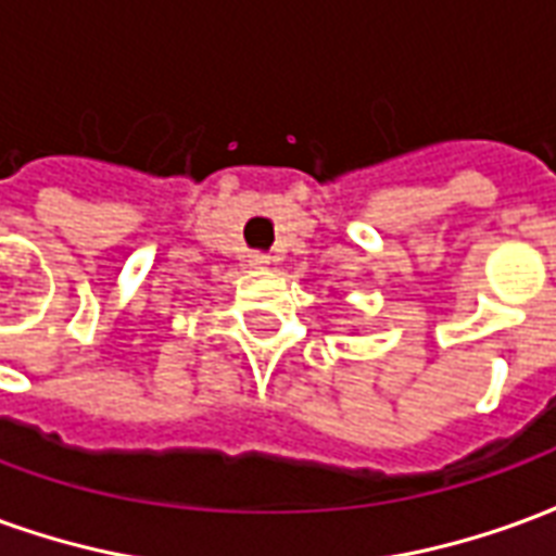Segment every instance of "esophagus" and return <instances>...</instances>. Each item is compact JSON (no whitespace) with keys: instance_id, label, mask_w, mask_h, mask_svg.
<instances>
[{"instance_id":"esophagus-1","label":"esophagus","mask_w":556,"mask_h":556,"mask_svg":"<svg viewBox=\"0 0 556 556\" xmlns=\"http://www.w3.org/2000/svg\"><path fill=\"white\" fill-rule=\"evenodd\" d=\"M247 262H250L253 267H267V265H270V255H267V253H250V255H247Z\"/></svg>"}]
</instances>
